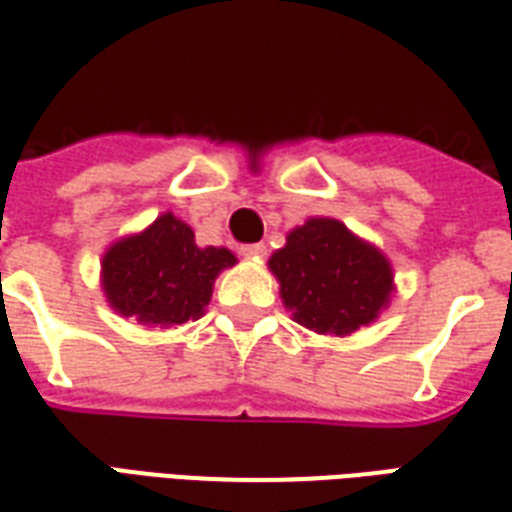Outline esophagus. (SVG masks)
I'll list each match as a JSON object with an SVG mask.
<instances>
[{
  "mask_svg": "<svg viewBox=\"0 0 512 512\" xmlns=\"http://www.w3.org/2000/svg\"><path fill=\"white\" fill-rule=\"evenodd\" d=\"M265 252H268L265 244H244V247H241V255L247 257H265Z\"/></svg>",
  "mask_w": 512,
  "mask_h": 512,
  "instance_id": "34e87169",
  "label": "esophagus"
}]
</instances>
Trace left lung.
<instances>
[{
  "mask_svg": "<svg viewBox=\"0 0 512 512\" xmlns=\"http://www.w3.org/2000/svg\"><path fill=\"white\" fill-rule=\"evenodd\" d=\"M268 268L292 319L319 335L342 337L372 324L396 289L388 257L332 217L289 231Z\"/></svg>",
  "mask_w": 512,
  "mask_h": 512,
  "instance_id": "8db88e82",
  "label": "left lung"
}]
</instances>
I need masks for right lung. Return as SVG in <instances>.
Listing matches in <instances>:
<instances>
[{
    "label": "right lung",
    "instance_id": "add662e5",
    "mask_svg": "<svg viewBox=\"0 0 512 512\" xmlns=\"http://www.w3.org/2000/svg\"><path fill=\"white\" fill-rule=\"evenodd\" d=\"M236 265L225 247H199L191 225L164 212L146 231L106 249L100 271L108 305L124 319L172 327L199 319L217 273Z\"/></svg>",
    "mask_w": 512,
    "mask_h": 512
}]
</instances>
